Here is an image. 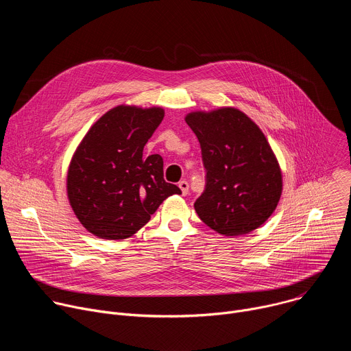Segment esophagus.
Instances as JSON below:
<instances>
[{
	"mask_svg": "<svg viewBox=\"0 0 351 351\" xmlns=\"http://www.w3.org/2000/svg\"><path fill=\"white\" fill-rule=\"evenodd\" d=\"M179 189L182 190V194H183V195H187V194H189V183H187L186 180L179 182Z\"/></svg>",
	"mask_w": 351,
	"mask_h": 351,
	"instance_id": "34e87169",
	"label": "esophagus"
}]
</instances>
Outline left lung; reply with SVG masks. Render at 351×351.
Returning <instances> with one entry per match:
<instances>
[{
    "label": "left lung",
    "instance_id": "obj_1",
    "mask_svg": "<svg viewBox=\"0 0 351 351\" xmlns=\"http://www.w3.org/2000/svg\"><path fill=\"white\" fill-rule=\"evenodd\" d=\"M195 133L207 186L194 210L222 236H241L274 214L283 190L282 169L260 126L234 107L191 111L184 117Z\"/></svg>",
    "mask_w": 351,
    "mask_h": 351
}]
</instances>
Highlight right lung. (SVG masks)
I'll use <instances>...</instances> for the list:
<instances>
[{
	"instance_id": "obj_1",
	"label": "right lung",
	"mask_w": 351,
	"mask_h": 351,
	"mask_svg": "<svg viewBox=\"0 0 351 351\" xmlns=\"http://www.w3.org/2000/svg\"><path fill=\"white\" fill-rule=\"evenodd\" d=\"M164 108L121 104L98 118L76 147L66 173V195L79 222L94 236L123 240L140 230L165 198L182 194L164 180L158 154L143 148Z\"/></svg>"
}]
</instances>
